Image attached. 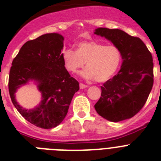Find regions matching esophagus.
<instances>
[{
    "label": "esophagus",
    "instance_id": "34e87169",
    "mask_svg": "<svg viewBox=\"0 0 161 161\" xmlns=\"http://www.w3.org/2000/svg\"><path fill=\"white\" fill-rule=\"evenodd\" d=\"M87 87H88V85H84V84H82V83L80 84V88L81 89H85V88H87Z\"/></svg>",
    "mask_w": 161,
    "mask_h": 161
}]
</instances>
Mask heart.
<instances>
[{
    "instance_id": "heart-1",
    "label": "heart",
    "mask_w": 161,
    "mask_h": 161,
    "mask_svg": "<svg viewBox=\"0 0 161 161\" xmlns=\"http://www.w3.org/2000/svg\"><path fill=\"white\" fill-rule=\"evenodd\" d=\"M66 68L76 72L85 65L87 68L80 72L84 79L95 78L97 81H106L117 72L122 61V53L117 47L106 46L100 42L88 41L77 44L76 51L66 49L62 54Z\"/></svg>"
}]
</instances>
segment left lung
<instances>
[{"label":"left lung","instance_id":"8db88e82","mask_svg":"<svg viewBox=\"0 0 161 161\" xmlns=\"http://www.w3.org/2000/svg\"><path fill=\"white\" fill-rule=\"evenodd\" d=\"M94 34L117 47L123 60L119 72L101 86L102 94L95 109L110 122L130 119L143 108L153 89L152 54L140 38L122 30L99 27Z\"/></svg>","mask_w":161,"mask_h":161}]
</instances>
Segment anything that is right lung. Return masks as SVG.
<instances>
[{
	"label": "right lung",
	"mask_w": 161,
	"mask_h": 161,
	"mask_svg": "<svg viewBox=\"0 0 161 161\" xmlns=\"http://www.w3.org/2000/svg\"><path fill=\"white\" fill-rule=\"evenodd\" d=\"M64 39L58 33H49L28 41L14 59L9 72L8 91L14 106L24 119L43 129L54 128L63 122L80 89L64 67L61 53ZM31 83L41 92V101L28 110L19 105L15 93Z\"/></svg>",
	"instance_id": "1"
}]
</instances>
